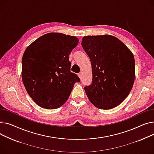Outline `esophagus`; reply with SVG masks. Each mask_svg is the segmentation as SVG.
Wrapping results in <instances>:
<instances>
[{"instance_id": "esophagus-1", "label": "esophagus", "mask_w": 154, "mask_h": 154, "mask_svg": "<svg viewBox=\"0 0 154 154\" xmlns=\"http://www.w3.org/2000/svg\"><path fill=\"white\" fill-rule=\"evenodd\" d=\"M78 76H79V78H82V76H83V72H82V71H81L80 73L78 74Z\"/></svg>"}]
</instances>
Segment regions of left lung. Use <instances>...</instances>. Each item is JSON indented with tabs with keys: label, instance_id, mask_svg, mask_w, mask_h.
<instances>
[{
	"label": "left lung",
	"instance_id": "8db88e82",
	"mask_svg": "<svg viewBox=\"0 0 154 154\" xmlns=\"http://www.w3.org/2000/svg\"><path fill=\"white\" fill-rule=\"evenodd\" d=\"M81 45L92 66V84L85 87L89 101L101 109L119 105L130 93L134 82L132 53L109 35L86 36Z\"/></svg>",
	"mask_w": 154,
	"mask_h": 154
}]
</instances>
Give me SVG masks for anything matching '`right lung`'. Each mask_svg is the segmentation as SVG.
I'll return each mask as SVG.
<instances>
[{"label":"right lung","mask_w":154,"mask_h":154,"mask_svg":"<svg viewBox=\"0 0 154 154\" xmlns=\"http://www.w3.org/2000/svg\"><path fill=\"white\" fill-rule=\"evenodd\" d=\"M74 36L49 33L34 41L22 60V78L34 102L45 109L61 107L80 79L70 71L69 55L78 44Z\"/></svg>","instance_id":"add662e5"}]
</instances>
